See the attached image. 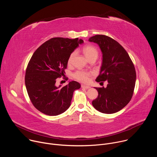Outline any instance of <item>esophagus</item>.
Wrapping results in <instances>:
<instances>
[{"label":"esophagus","instance_id":"34e87169","mask_svg":"<svg viewBox=\"0 0 157 157\" xmlns=\"http://www.w3.org/2000/svg\"><path fill=\"white\" fill-rule=\"evenodd\" d=\"M81 87L84 88V89H89L90 87L88 86H85V85H81Z\"/></svg>","mask_w":157,"mask_h":157}]
</instances>
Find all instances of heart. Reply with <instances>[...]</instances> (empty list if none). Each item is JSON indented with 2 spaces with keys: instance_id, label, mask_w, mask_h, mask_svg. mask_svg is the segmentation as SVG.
Here are the masks:
<instances>
[{
  "instance_id": "1",
  "label": "heart",
  "mask_w": 157,
  "mask_h": 157,
  "mask_svg": "<svg viewBox=\"0 0 157 157\" xmlns=\"http://www.w3.org/2000/svg\"><path fill=\"white\" fill-rule=\"evenodd\" d=\"M83 53L89 61L91 59H96L99 55L98 50L96 48L91 45H87L84 47L82 50ZM76 55V52H72L68 59V64H71L73 63L74 58ZM92 76V74L89 72L85 71L83 70H78L75 72L73 75V77L75 79L84 83H87L89 81V78Z\"/></svg>"
}]
</instances>
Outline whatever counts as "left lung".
<instances>
[{"label": "left lung", "instance_id": "8db88e82", "mask_svg": "<svg viewBox=\"0 0 157 157\" xmlns=\"http://www.w3.org/2000/svg\"><path fill=\"white\" fill-rule=\"evenodd\" d=\"M89 41L98 44L102 53L101 71L96 81L108 82L106 87H95L98 96L92 104L102 113H116L132 98L136 81L135 67L126 50L113 38L96 35Z\"/></svg>", "mask_w": 157, "mask_h": 157}]
</instances>
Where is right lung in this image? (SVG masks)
Masks as SVG:
<instances>
[{
	"label": "right lung",
	"instance_id": "1",
	"mask_svg": "<svg viewBox=\"0 0 157 157\" xmlns=\"http://www.w3.org/2000/svg\"><path fill=\"white\" fill-rule=\"evenodd\" d=\"M82 43L78 38H52L33 54L26 69L25 82L32 103L41 113L55 116L70 107L73 92L81 87L80 84L73 81L60 87L55 83L65 73L70 54Z\"/></svg>",
	"mask_w": 157,
	"mask_h": 157
}]
</instances>
